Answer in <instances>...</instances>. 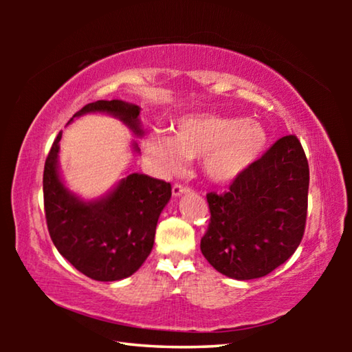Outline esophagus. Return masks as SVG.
<instances>
[{
	"mask_svg": "<svg viewBox=\"0 0 352 352\" xmlns=\"http://www.w3.org/2000/svg\"><path fill=\"white\" fill-rule=\"evenodd\" d=\"M188 190H189V188L183 186V184H178V183H175L174 186H172V195H174V197H180L182 194L188 192Z\"/></svg>",
	"mask_w": 352,
	"mask_h": 352,
	"instance_id": "obj_1",
	"label": "esophagus"
}]
</instances>
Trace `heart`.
I'll return each mask as SVG.
<instances>
[{"label": "heart", "instance_id": "heart-1", "mask_svg": "<svg viewBox=\"0 0 352 352\" xmlns=\"http://www.w3.org/2000/svg\"><path fill=\"white\" fill-rule=\"evenodd\" d=\"M265 142L267 133L258 121L205 115L183 119L172 136L151 133L144 148L169 170L180 169L184 158H201L212 182L231 183L258 160Z\"/></svg>", "mask_w": 352, "mask_h": 352}]
</instances>
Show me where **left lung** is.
<instances>
[{
	"instance_id": "8db88e82",
	"label": "left lung",
	"mask_w": 352,
	"mask_h": 352,
	"mask_svg": "<svg viewBox=\"0 0 352 352\" xmlns=\"http://www.w3.org/2000/svg\"><path fill=\"white\" fill-rule=\"evenodd\" d=\"M309 164L295 135L279 138L231 183L210 192V225L200 250L222 275L247 281L269 275L300 245L307 216Z\"/></svg>"
}]
</instances>
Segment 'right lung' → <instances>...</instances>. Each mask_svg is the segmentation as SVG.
I'll return each mask as SVG.
<instances>
[{
  "label": "right lung",
  "mask_w": 352,
  "mask_h": 352,
  "mask_svg": "<svg viewBox=\"0 0 352 352\" xmlns=\"http://www.w3.org/2000/svg\"><path fill=\"white\" fill-rule=\"evenodd\" d=\"M138 105L124 100H96L71 118L105 113L142 136ZM69 121V122H71ZM62 132L47 153L43 199L47 231L69 264L96 281H119L144 264L151 254L158 217L172 195L170 183L144 174H129L109 194L82 200L65 186L58 172ZM133 151L140 147L133 142Z\"/></svg>",
  "instance_id": "obj_1"
}]
</instances>
